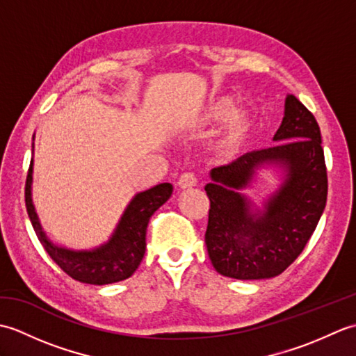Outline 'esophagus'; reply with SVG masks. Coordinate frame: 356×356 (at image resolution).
<instances>
[{
    "instance_id": "1",
    "label": "esophagus",
    "mask_w": 356,
    "mask_h": 356,
    "mask_svg": "<svg viewBox=\"0 0 356 356\" xmlns=\"http://www.w3.org/2000/svg\"><path fill=\"white\" fill-rule=\"evenodd\" d=\"M195 184H197V176H195L194 172H190V171L184 172L177 180V185H179V188H182V190H185V188L195 186Z\"/></svg>"
}]
</instances>
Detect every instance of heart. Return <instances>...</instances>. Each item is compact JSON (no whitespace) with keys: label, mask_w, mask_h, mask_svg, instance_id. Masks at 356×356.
I'll return each mask as SVG.
<instances>
[{"label":"heart","mask_w":356,"mask_h":356,"mask_svg":"<svg viewBox=\"0 0 356 356\" xmlns=\"http://www.w3.org/2000/svg\"><path fill=\"white\" fill-rule=\"evenodd\" d=\"M232 105L234 99L228 96L214 101L205 111V120H208V122H217V120L223 119L232 108ZM251 113L245 108L232 110L228 118L225 119L220 133H218V143L226 151H236L243 145L249 133H251Z\"/></svg>","instance_id":"obj_1"}]
</instances>
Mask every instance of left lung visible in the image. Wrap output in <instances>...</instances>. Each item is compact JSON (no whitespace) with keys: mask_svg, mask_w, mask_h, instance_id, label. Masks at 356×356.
Listing matches in <instances>:
<instances>
[{"mask_svg":"<svg viewBox=\"0 0 356 356\" xmlns=\"http://www.w3.org/2000/svg\"><path fill=\"white\" fill-rule=\"evenodd\" d=\"M275 145L246 153L211 171L205 243L218 274L237 280L270 278L289 268L314 234L327 200V170L315 116L287 95ZM286 171L282 186L252 213L238 190L261 164Z\"/></svg>","mask_w":356,"mask_h":356,"instance_id":"1","label":"left lung"}]
</instances>
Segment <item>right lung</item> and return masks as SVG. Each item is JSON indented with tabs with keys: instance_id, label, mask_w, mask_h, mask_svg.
Wrapping results in <instances>:
<instances>
[{
	"instance_id": "add662e5",
	"label": "right lung",
	"mask_w": 356,
	"mask_h": 356,
	"mask_svg": "<svg viewBox=\"0 0 356 356\" xmlns=\"http://www.w3.org/2000/svg\"><path fill=\"white\" fill-rule=\"evenodd\" d=\"M32 166L33 161L30 162L26 179V208L36 237L51 260L67 275L87 284L102 286L131 277L145 254V236L149 217L170 199L172 185L161 184L136 194L124 216L120 217L115 234L105 245L92 251H72L53 245L41 228L32 202Z\"/></svg>"
}]
</instances>
